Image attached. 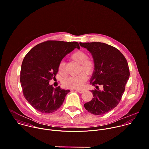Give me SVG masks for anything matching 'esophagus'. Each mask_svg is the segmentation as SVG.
I'll return each mask as SVG.
<instances>
[{"label":"esophagus","instance_id":"esophagus-1","mask_svg":"<svg viewBox=\"0 0 149 149\" xmlns=\"http://www.w3.org/2000/svg\"><path fill=\"white\" fill-rule=\"evenodd\" d=\"M84 89H78V90H77V91L79 92V93H83L84 92Z\"/></svg>","mask_w":149,"mask_h":149}]
</instances>
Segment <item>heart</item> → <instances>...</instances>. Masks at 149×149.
I'll return each mask as SVG.
<instances>
[{"instance_id": "1", "label": "heart", "mask_w": 149, "mask_h": 149, "mask_svg": "<svg viewBox=\"0 0 149 149\" xmlns=\"http://www.w3.org/2000/svg\"><path fill=\"white\" fill-rule=\"evenodd\" d=\"M70 58L78 64H80L79 72L82 71L85 72L88 74H91L93 73L95 69V64L93 61L89 58H88L87 54L83 51H77L73 53ZM58 72L62 75L66 74L65 65L64 62H61L58 65ZM86 80V75L85 73L82 72L75 76L69 77L63 81V85L67 88L70 89H80Z\"/></svg>"}]
</instances>
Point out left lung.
I'll list each match as a JSON object with an SVG mask.
<instances>
[{
	"label": "left lung",
	"instance_id": "8db88e82",
	"mask_svg": "<svg viewBox=\"0 0 149 149\" xmlns=\"http://www.w3.org/2000/svg\"><path fill=\"white\" fill-rule=\"evenodd\" d=\"M92 54L95 69L90 83L97 89L92 90L93 99L84 104L90 113L100 115L118 106L125 90L130 72L127 61L116 48L102 42H80ZM102 86V89L98 86Z\"/></svg>",
	"mask_w": 149,
	"mask_h": 149
}]
</instances>
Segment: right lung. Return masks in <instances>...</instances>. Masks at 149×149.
Wrapping results in <instances>:
<instances>
[{"label":"right lung","instance_id":"obj_1","mask_svg":"<svg viewBox=\"0 0 149 149\" xmlns=\"http://www.w3.org/2000/svg\"><path fill=\"white\" fill-rule=\"evenodd\" d=\"M76 47L80 49L77 42L47 41L37 45L25 56L20 81L24 97L36 110L52 113L63 104L70 90L54 88L49 81L56 79L64 57Z\"/></svg>","mask_w":149,"mask_h":149}]
</instances>
